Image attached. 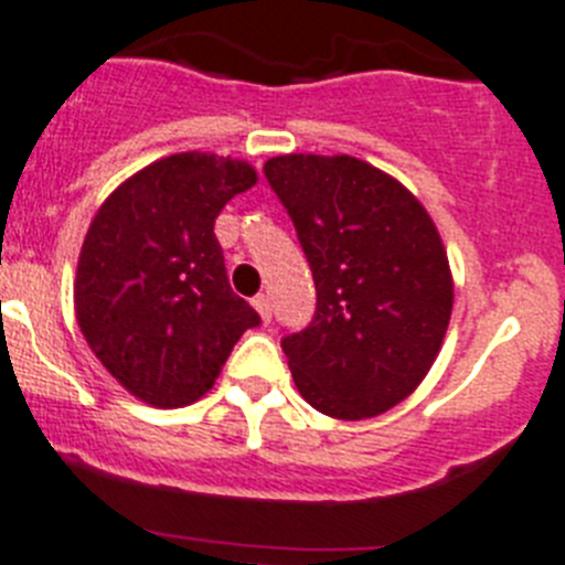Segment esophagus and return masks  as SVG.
<instances>
[{
  "label": "esophagus",
  "mask_w": 565,
  "mask_h": 565,
  "mask_svg": "<svg viewBox=\"0 0 565 565\" xmlns=\"http://www.w3.org/2000/svg\"><path fill=\"white\" fill-rule=\"evenodd\" d=\"M253 307H255V312L262 316V321L269 323V318H273V303H269V296H264V292L262 296H255Z\"/></svg>",
  "instance_id": "obj_1"
}]
</instances>
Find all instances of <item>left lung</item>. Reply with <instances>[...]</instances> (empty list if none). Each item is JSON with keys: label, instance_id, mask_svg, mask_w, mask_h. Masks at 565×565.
<instances>
[{"label": "left lung", "instance_id": "obj_1", "mask_svg": "<svg viewBox=\"0 0 565 565\" xmlns=\"http://www.w3.org/2000/svg\"><path fill=\"white\" fill-rule=\"evenodd\" d=\"M264 175L316 278V318L281 341L298 392L330 418H375L418 390L452 318L438 227L398 179L355 156H276Z\"/></svg>", "mask_w": 565, "mask_h": 565}]
</instances>
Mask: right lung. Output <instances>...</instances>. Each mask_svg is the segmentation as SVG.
<instances>
[{"instance_id": "1", "label": "right lung", "mask_w": 565, "mask_h": 565, "mask_svg": "<svg viewBox=\"0 0 565 565\" xmlns=\"http://www.w3.org/2000/svg\"><path fill=\"white\" fill-rule=\"evenodd\" d=\"M258 181L230 156L173 153L113 190L78 253V330L130 395L159 409L213 390L235 341L262 321L230 289L213 224Z\"/></svg>"}]
</instances>
